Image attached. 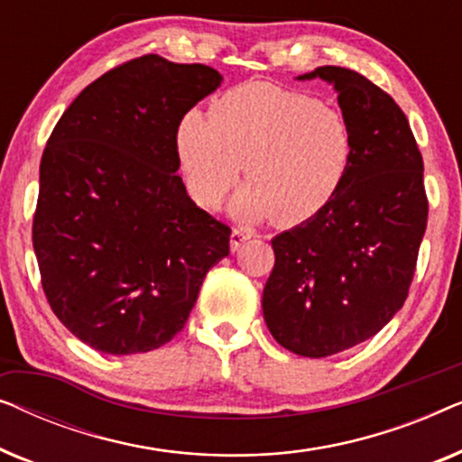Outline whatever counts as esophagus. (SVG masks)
I'll use <instances>...</instances> for the list:
<instances>
[{"label": "esophagus", "mask_w": 462, "mask_h": 462, "mask_svg": "<svg viewBox=\"0 0 462 462\" xmlns=\"http://www.w3.org/2000/svg\"><path fill=\"white\" fill-rule=\"evenodd\" d=\"M250 237H252L250 229H242V226H236V229L231 231V250L237 252L245 242H248Z\"/></svg>", "instance_id": "esophagus-1"}]
</instances>
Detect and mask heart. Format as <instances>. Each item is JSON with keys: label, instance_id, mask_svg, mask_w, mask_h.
<instances>
[{"label": "heart", "instance_id": "1", "mask_svg": "<svg viewBox=\"0 0 462 462\" xmlns=\"http://www.w3.org/2000/svg\"><path fill=\"white\" fill-rule=\"evenodd\" d=\"M176 157L191 198L214 208L248 179L237 218L307 223L337 198L356 160V134L337 106L311 94L250 81L214 100L210 116L187 111L176 125Z\"/></svg>", "mask_w": 462, "mask_h": 462}]
</instances>
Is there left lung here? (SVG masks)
Here are the masks:
<instances>
[{"label": "left lung", "mask_w": 462, "mask_h": 462, "mask_svg": "<svg viewBox=\"0 0 462 462\" xmlns=\"http://www.w3.org/2000/svg\"><path fill=\"white\" fill-rule=\"evenodd\" d=\"M313 78L338 92L356 160L318 217L271 239L275 264L263 313L283 349L328 357L374 337L406 302L429 201L422 155L395 100L345 67H318L299 79Z\"/></svg>", "instance_id": "obj_1"}]
</instances>
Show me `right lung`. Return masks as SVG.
I'll use <instances>...</instances> for the list:
<instances>
[{
    "label": "right lung",
    "mask_w": 462,
    "mask_h": 462,
    "mask_svg": "<svg viewBox=\"0 0 462 462\" xmlns=\"http://www.w3.org/2000/svg\"><path fill=\"white\" fill-rule=\"evenodd\" d=\"M206 65L144 54L86 86L40 163L33 250L73 337L111 356L160 349L187 324L231 229L176 174V125L220 86Z\"/></svg>",
    "instance_id": "1"
}]
</instances>
